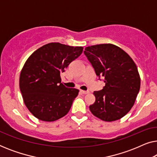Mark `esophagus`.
Instances as JSON below:
<instances>
[{
    "label": "esophagus",
    "instance_id": "esophagus-1",
    "mask_svg": "<svg viewBox=\"0 0 157 157\" xmlns=\"http://www.w3.org/2000/svg\"><path fill=\"white\" fill-rule=\"evenodd\" d=\"M81 92L83 94H89V91H83V90H81Z\"/></svg>",
    "mask_w": 157,
    "mask_h": 157
}]
</instances>
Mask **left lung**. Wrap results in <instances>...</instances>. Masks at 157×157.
<instances>
[{"mask_svg": "<svg viewBox=\"0 0 157 157\" xmlns=\"http://www.w3.org/2000/svg\"><path fill=\"white\" fill-rule=\"evenodd\" d=\"M84 54L105 83L102 90L94 92L96 101L90 111L103 121L120 119L134 106L140 89L136 64L125 51L111 44L88 46Z\"/></svg>", "mask_w": 157, "mask_h": 157, "instance_id": "left-lung-1", "label": "left lung"}]
</instances>
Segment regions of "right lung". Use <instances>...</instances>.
Here are the masks:
<instances>
[{"mask_svg": "<svg viewBox=\"0 0 157 157\" xmlns=\"http://www.w3.org/2000/svg\"><path fill=\"white\" fill-rule=\"evenodd\" d=\"M83 47L50 43L34 51L21 70L19 86L34 117L54 121L67 114L79 91L61 83V74L83 52Z\"/></svg>", "mask_w": 157, "mask_h": 157, "instance_id": "1", "label": "right lung"}]
</instances>
